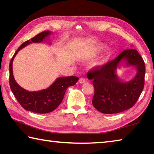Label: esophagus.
I'll return each mask as SVG.
<instances>
[{"instance_id":"34e87169","label":"esophagus","mask_w":154,"mask_h":154,"mask_svg":"<svg viewBox=\"0 0 154 154\" xmlns=\"http://www.w3.org/2000/svg\"><path fill=\"white\" fill-rule=\"evenodd\" d=\"M85 82H86V80H85V78L82 77L79 79V83H81V84H83V83H85Z\"/></svg>"}]
</instances>
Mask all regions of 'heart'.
I'll use <instances>...</instances> for the list:
<instances>
[{
  "label": "heart",
  "mask_w": 154,
  "mask_h": 154,
  "mask_svg": "<svg viewBox=\"0 0 154 154\" xmlns=\"http://www.w3.org/2000/svg\"><path fill=\"white\" fill-rule=\"evenodd\" d=\"M106 48V45H105V44L100 43V44H98V45H97V51H98V52L102 51H103L104 49H105Z\"/></svg>",
  "instance_id": "obj_1"
}]
</instances>
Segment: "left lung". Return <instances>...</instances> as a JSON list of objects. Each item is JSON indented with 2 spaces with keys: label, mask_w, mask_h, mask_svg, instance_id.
Returning a JSON list of instances; mask_svg holds the SVG:
<instances>
[{
  "label": "left lung",
  "mask_w": 154,
  "mask_h": 154,
  "mask_svg": "<svg viewBox=\"0 0 154 154\" xmlns=\"http://www.w3.org/2000/svg\"><path fill=\"white\" fill-rule=\"evenodd\" d=\"M124 64L137 69V74L128 82L122 81L116 69ZM145 66L136 49H126L113 60L88 72L93 80L94 95L92 105L101 113L113 114L132 107L139 98L145 84Z\"/></svg>",
  "instance_id": "1"
}]
</instances>
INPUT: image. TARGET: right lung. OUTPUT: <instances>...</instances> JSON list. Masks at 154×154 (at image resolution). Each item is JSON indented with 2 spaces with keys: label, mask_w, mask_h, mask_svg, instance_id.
Returning <instances> with one entry per match:
<instances>
[{
  "label": "right lung",
  "mask_w": 154,
  "mask_h": 154,
  "mask_svg": "<svg viewBox=\"0 0 154 154\" xmlns=\"http://www.w3.org/2000/svg\"><path fill=\"white\" fill-rule=\"evenodd\" d=\"M51 34V32L49 30L44 31L22 44L15 51L9 64V85L11 92L25 110L36 113H48L53 111L62 103L67 88L75 85L79 80V77L75 76L58 77L47 89L35 92L24 89L15 82L13 75V61L17 52L30 43L46 41Z\"/></svg>",
  "instance_id": "right-lung-1"
}]
</instances>
